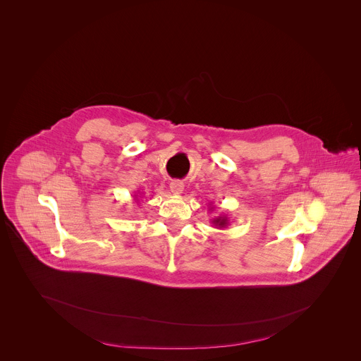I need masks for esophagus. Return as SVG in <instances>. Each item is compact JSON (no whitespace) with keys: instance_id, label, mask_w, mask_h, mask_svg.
Wrapping results in <instances>:
<instances>
[{"instance_id":"obj_1","label":"esophagus","mask_w":361,"mask_h":361,"mask_svg":"<svg viewBox=\"0 0 361 361\" xmlns=\"http://www.w3.org/2000/svg\"><path fill=\"white\" fill-rule=\"evenodd\" d=\"M169 189H171V192H172L173 195H180V193H183L185 185H183V182H180V180H172V182L169 183Z\"/></svg>"}]
</instances>
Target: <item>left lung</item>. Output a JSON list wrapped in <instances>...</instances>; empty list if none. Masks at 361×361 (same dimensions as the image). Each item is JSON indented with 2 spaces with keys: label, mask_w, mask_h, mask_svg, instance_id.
Masks as SVG:
<instances>
[{
  "label": "left lung",
  "mask_w": 361,
  "mask_h": 361,
  "mask_svg": "<svg viewBox=\"0 0 361 361\" xmlns=\"http://www.w3.org/2000/svg\"><path fill=\"white\" fill-rule=\"evenodd\" d=\"M214 207H211V204H209V209H212ZM212 225H215L216 228H226L228 225H229V219H228V216L226 215H222V216H215L212 221Z\"/></svg>",
  "instance_id": "1"
}]
</instances>
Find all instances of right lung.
Instances as JSON below:
<instances>
[{
	"label": "right lung",
	"instance_id": "obj_1",
	"mask_svg": "<svg viewBox=\"0 0 361 361\" xmlns=\"http://www.w3.org/2000/svg\"><path fill=\"white\" fill-rule=\"evenodd\" d=\"M135 197H136V199H137V197H139V196H137V195H136V196H135ZM136 199H135V200H136Z\"/></svg>",
	"mask_w": 361,
	"mask_h": 361
}]
</instances>
